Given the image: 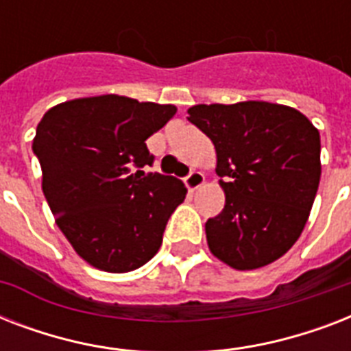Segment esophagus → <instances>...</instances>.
Masks as SVG:
<instances>
[{
  "label": "esophagus",
  "mask_w": 351,
  "mask_h": 351,
  "mask_svg": "<svg viewBox=\"0 0 351 351\" xmlns=\"http://www.w3.org/2000/svg\"><path fill=\"white\" fill-rule=\"evenodd\" d=\"M204 182H206V178H204L202 173H200V171H193L191 175L186 178V187L193 193L197 191L198 187H202Z\"/></svg>",
  "instance_id": "esophagus-1"
}]
</instances>
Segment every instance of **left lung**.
<instances>
[{"label": "left lung", "instance_id": "1", "mask_svg": "<svg viewBox=\"0 0 351 351\" xmlns=\"http://www.w3.org/2000/svg\"><path fill=\"white\" fill-rule=\"evenodd\" d=\"M187 120L213 142L224 209L206 222L209 251L233 269H256L286 253L304 230L321 180V134L293 107L211 104Z\"/></svg>", "mask_w": 351, "mask_h": 351}]
</instances>
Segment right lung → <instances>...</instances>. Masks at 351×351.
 <instances>
[{"label": "right lung", "mask_w": 351, "mask_h": 351, "mask_svg": "<svg viewBox=\"0 0 351 351\" xmlns=\"http://www.w3.org/2000/svg\"><path fill=\"white\" fill-rule=\"evenodd\" d=\"M175 112V106L104 95L58 104L38 123L32 151L41 189L58 228L90 266L127 273L158 253L187 189L142 167L153 164L145 140Z\"/></svg>", "instance_id": "right-lung-1"}]
</instances>
